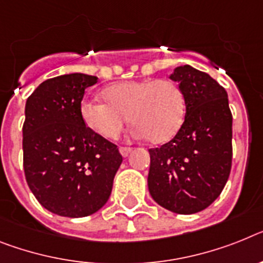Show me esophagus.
<instances>
[{
    "label": "esophagus",
    "instance_id": "34e87169",
    "mask_svg": "<svg viewBox=\"0 0 263 263\" xmlns=\"http://www.w3.org/2000/svg\"><path fill=\"white\" fill-rule=\"evenodd\" d=\"M119 151H120L121 155H123L125 158V156H128V155H129V154H131L132 148H131V147H124V145H121L120 148H119Z\"/></svg>",
    "mask_w": 263,
    "mask_h": 263
}]
</instances>
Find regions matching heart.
I'll use <instances>...</instances> for the list:
<instances>
[{"instance_id":"obj_1","label":"heart","mask_w":263,"mask_h":263,"mask_svg":"<svg viewBox=\"0 0 263 263\" xmlns=\"http://www.w3.org/2000/svg\"><path fill=\"white\" fill-rule=\"evenodd\" d=\"M105 103L84 100L80 115L90 131L116 139L129 121L135 134L148 142L165 143L178 134L186 116L182 88L171 79L124 81L103 90Z\"/></svg>"}]
</instances>
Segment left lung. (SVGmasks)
<instances>
[{
	"label": "left lung",
	"instance_id": "1",
	"mask_svg": "<svg viewBox=\"0 0 263 263\" xmlns=\"http://www.w3.org/2000/svg\"><path fill=\"white\" fill-rule=\"evenodd\" d=\"M186 99V116L173 140L151 148L148 190L158 204L176 214L204 210L220 195L233 162V115L227 92L190 65L171 74Z\"/></svg>",
	"mask_w": 263,
	"mask_h": 263
}]
</instances>
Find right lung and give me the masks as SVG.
<instances>
[{
  "instance_id": "obj_1",
  "label": "right lung",
  "mask_w": 263,
  "mask_h": 263,
  "mask_svg": "<svg viewBox=\"0 0 263 263\" xmlns=\"http://www.w3.org/2000/svg\"><path fill=\"white\" fill-rule=\"evenodd\" d=\"M96 83L98 77L83 73L53 77L26 100V183L41 206L61 217H88L100 210L123 162L118 145L90 131L81 118L84 92Z\"/></svg>"
}]
</instances>
